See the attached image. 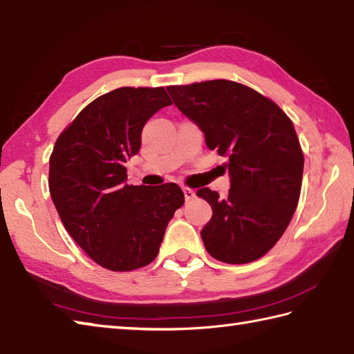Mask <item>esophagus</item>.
I'll return each instance as SVG.
<instances>
[{
    "label": "esophagus",
    "instance_id": "esophagus-1",
    "mask_svg": "<svg viewBox=\"0 0 354 354\" xmlns=\"http://www.w3.org/2000/svg\"><path fill=\"white\" fill-rule=\"evenodd\" d=\"M183 194H185V200L186 201H191L196 198V191L189 189V187H183Z\"/></svg>",
    "mask_w": 354,
    "mask_h": 354
}]
</instances>
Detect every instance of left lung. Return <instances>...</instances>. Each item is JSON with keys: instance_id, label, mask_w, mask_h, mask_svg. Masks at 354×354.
Here are the masks:
<instances>
[{"instance_id": "obj_1", "label": "left lung", "mask_w": 354, "mask_h": 354, "mask_svg": "<svg viewBox=\"0 0 354 354\" xmlns=\"http://www.w3.org/2000/svg\"><path fill=\"white\" fill-rule=\"evenodd\" d=\"M167 90L207 148L229 158V196L197 191L212 206L201 229L206 250L227 264L255 261L275 246L298 206L304 156L292 120L270 99L225 79Z\"/></svg>"}]
</instances>
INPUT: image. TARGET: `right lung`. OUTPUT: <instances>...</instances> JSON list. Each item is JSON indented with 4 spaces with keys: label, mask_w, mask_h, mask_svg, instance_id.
<instances>
[{
    "label": "right lung",
    "mask_w": 354,
    "mask_h": 354,
    "mask_svg": "<svg viewBox=\"0 0 354 354\" xmlns=\"http://www.w3.org/2000/svg\"><path fill=\"white\" fill-rule=\"evenodd\" d=\"M171 105L163 86H122L93 100L55 143L48 187L71 238L113 272L148 266L185 203L176 183L129 186L125 163L139 153L149 118Z\"/></svg>",
    "instance_id": "obj_1"
}]
</instances>
